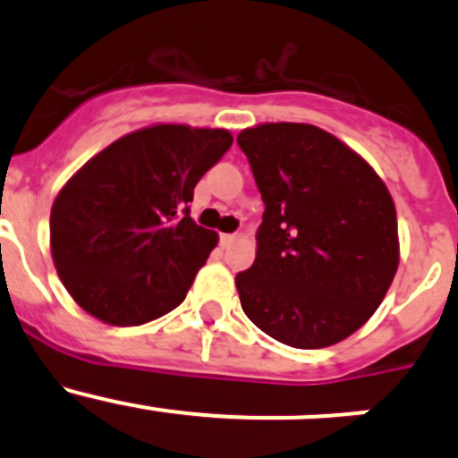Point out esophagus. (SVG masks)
<instances>
[{
    "label": "esophagus",
    "mask_w": 458,
    "mask_h": 458,
    "mask_svg": "<svg viewBox=\"0 0 458 458\" xmlns=\"http://www.w3.org/2000/svg\"><path fill=\"white\" fill-rule=\"evenodd\" d=\"M237 234H228V233H224V234H221V237H219V242H221V246H224V248H230V246H233V243H237Z\"/></svg>",
    "instance_id": "esophagus-1"
}]
</instances>
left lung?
I'll list each match as a JSON object with an SVG mask.
<instances>
[{"instance_id": "obj_1", "label": "left lung", "mask_w": 458, "mask_h": 458, "mask_svg": "<svg viewBox=\"0 0 458 458\" xmlns=\"http://www.w3.org/2000/svg\"><path fill=\"white\" fill-rule=\"evenodd\" d=\"M266 203L246 317L301 350L335 345L374 315L399 267L396 210L361 155L310 123H259L237 137Z\"/></svg>"}]
</instances>
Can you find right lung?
<instances>
[{"instance_id": "1", "label": "right lung", "mask_w": 458, "mask_h": 458, "mask_svg": "<svg viewBox=\"0 0 458 458\" xmlns=\"http://www.w3.org/2000/svg\"><path fill=\"white\" fill-rule=\"evenodd\" d=\"M230 146L224 128L155 123L68 179L50 210V252L77 306L110 326H141L186 299L216 246L188 203Z\"/></svg>"}]
</instances>
